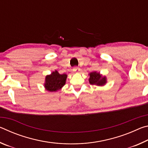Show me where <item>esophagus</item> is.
Wrapping results in <instances>:
<instances>
[{
    "label": "esophagus",
    "instance_id": "1",
    "mask_svg": "<svg viewBox=\"0 0 148 148\" xmlns=\"http://www.w3.org/2000/svg\"><path fill=\"white\" fill-rule=\"evenodd\" d=\"M80 71H81V69L78 68V67H74L73 69V71L74 72H79Z\"/></svg>",
    "mask_w": 148,
    "mask_h": 148
}]
</instances>
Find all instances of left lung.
Masks as SVG:
<instances>
[{
    "mask_svg": "<svg viewBox=\"0 0 148 148\" xmlns=\"http://www.w3.org/2000/svg\"><path fill=\"white\" fill-rule=\"evenodd\" d=\"M89 82L91 85H95L97 86H103L107 83V78L105 76L100 74L97 71L92 72L89 74Z\"/></svg>",
    "mask_w": 148,
    "mask_h": 148,
    "instance_id": "1",
    "label": "left lung"
}]
</instances>
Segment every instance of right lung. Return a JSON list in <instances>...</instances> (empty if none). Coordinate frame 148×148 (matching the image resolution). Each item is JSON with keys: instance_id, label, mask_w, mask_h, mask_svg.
I'll return each instance as SVG.
<instances>
[{"instance_id": "1", "label": "right lung", "mask_w": 148, "mask_h": 148, "mask_svg": "<svg viewBox=\"0 0 148 148\" xmlns=\"http://www.w3.org/2000/svg\"><path fill=\"white\" fill-rule=\"evenodd\" d=\"M66 78V74H60L56 70L52 72L51 74L47 75L45 77L44 88L49 92H56L64 86Z\"/></svg>"}]
</instances>
